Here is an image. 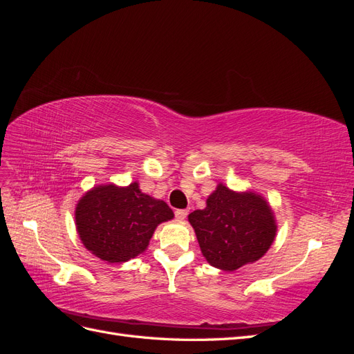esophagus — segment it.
Returning a JSON list of instances; mask_svg holds the SVG:
<instances>
[{
    "instance_id": "1",
    "label": "esophagus",
    "mask_w": 354,
    "mask_h": 354,
    "mask_svg": "<svg viewBox=\"0 0 354 354\" xmlns=\"http://www.w3.org/2000/svg\"><path fill=\"white\" fill-rule=\"evenodd\" d=\"M176 218L177 220H180V221H183L186 217H187V214H189V211L187 209H176Z\"/></svg>"
}]
</instances>
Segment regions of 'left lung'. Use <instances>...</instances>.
<instances>
[{"label":"left lung","mask_w":354,"mask_h":354,"mask_svg":"<svg viewBox=\"0 0 354 354\" xmlns=\"http://www.w3.org/2000/svg\"><path fill=\"white\" fill-rule=\"evenodd\" d=\"M201 251L217 269L233 272L254 263L274 241L273 212L260 195L236 194L218 185L207 199V208L189 214Z\"/></svg>","instance_id":"1"}]
</instances>
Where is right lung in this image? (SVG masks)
Returning <instances> with one entry per match:
<instances>
[{
  "mask_svg": "<svg viewBox=\"0 0 354 354\" xmlns=\"http://www.w3.org/2000/svg\"><path fill=\"white\" fill-rule=\"evenodd\" d=\"M173 217L164 201L142 194L137 183L94 187L80 199L75 211L84 246L108 263H124L143 252L158 224Z\"/></svg>",
  "mask_w": 354,
  "mask_h": 354,
  "instance_id": "1",
  "label": "right lung"
}]
</instances>
